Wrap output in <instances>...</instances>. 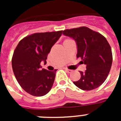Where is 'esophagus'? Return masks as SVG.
I'll list each match as a JSON object with an SVG mask.
<instances>
[{"label": "esophagus", "mask_w": 121, "mask_h": 121, "mask_svg": "<svg viewBox=\"0 0 121 121\" xmlns=\"http://www.w3.org/2000/svg\"><path fill=\"white\" fill-rule=\"evenodd\" d=\"M65 70H66V71H67V72L68 73H71L73 71L72 70H69V69H67V68H65Z\"/></svg>", "instance_id": "esophagus-1"}]
</instances>
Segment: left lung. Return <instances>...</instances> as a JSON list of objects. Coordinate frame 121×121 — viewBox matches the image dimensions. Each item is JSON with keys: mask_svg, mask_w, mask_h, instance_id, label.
<instances>
[{"mask_svg": "<svg viewBox=\"0 0 121 121\" xmlns=\"http://www.w3.org/2000/svg\"><path fill=\"white\" fill-rule=\"evenodd\" d=\"M63 35L75 40L77 57H81V62L86 65V70L79 71L81 78L74 84L82 90L99 87L107 78L113 60L112 49L105 37L86 26L65 30Z\"/></svg>", "mask_w": 121, "mask_h": 121, "instance_id": "8db88e82", "label": "left lung"}]
</instances>
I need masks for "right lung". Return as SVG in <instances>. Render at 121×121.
I'll return each instance as SVG.
<instances>
[{
    "label": "right lung",
    "mask_w": 121,
    "mask_h": 121,
    "mask_svg": "<svg viewBox=\"0 0 121 121\" xmlns=\"http://www.w3.org/2000/svg\"><path fill=\"white\" fill-rule=\"evenodd\" d=\"M62 33V31L35 33L22 39L15 49L13 70L18 83L28 93L42 96L52 88L57 70L42 68L40 63L47 64L48 54Z\"/></svg>",
    "instance_id": "right-lung-1"
}]
</instances>
